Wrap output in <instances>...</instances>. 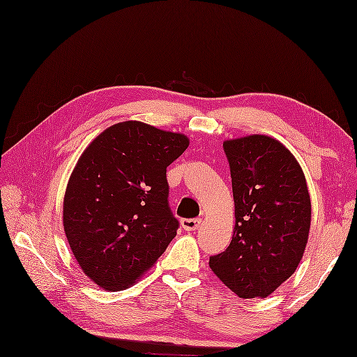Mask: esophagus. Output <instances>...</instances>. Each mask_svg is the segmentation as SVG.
<instances>
[{"label":"esophagus","instance_id":"obj_1","mask_svg":"<svg viewBox=\"0 0 357 357\" xmlns=\"http://www.w3.org/2000/svg\"><path fill=\"white\" fill-rule=\"evenodd\" d=\"M202 219H182L181 220V227L185 231H196L199 227H201Z\"/></svg>","mask_w":357,"mask_h":357}]
</instances>
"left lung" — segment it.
Segmentation results:
<instances>
[{
	"label": "left lung",
	"mask_w": 357,
	"mask_h": 357,
	"mask_svg": "<svg viewBox=\"0 0 357 357\" xmlns=\"http://www.w3.org/2000/svg\"><path fill=\"white\" fill-rule=\"evenodd\" d=\"M231 169L236 225L210 268L240 298H266L292 275L309 240L312 204L304 172L269 135L223 141Z\"/></svg>",
	"instance_id": "obj_1"
}]
</instances>
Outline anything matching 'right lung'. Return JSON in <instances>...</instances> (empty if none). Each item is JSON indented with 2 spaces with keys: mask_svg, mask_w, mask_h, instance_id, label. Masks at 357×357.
Returning a JSON list of instances; mask_svg holds the SVG:
<instances>
[{
  "mask_svg": "<svg viewBox=\"0 0 357 357\" xmlns=\"http://www.w3.org/2000/svg\"><path fill=\"white\" fill-rule=\"evenodd\" d=\"M188 144L179 132L129 120L105 129L80 155L63 196V231L98 287H130L176 236L165 169Z\"/></svg>",
  "mask_w": 357,
  "mask_h": 357,
  "instance_id": "obj_1",
  "label": "right lung"
}]
</instances>
